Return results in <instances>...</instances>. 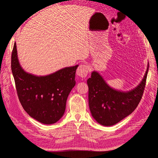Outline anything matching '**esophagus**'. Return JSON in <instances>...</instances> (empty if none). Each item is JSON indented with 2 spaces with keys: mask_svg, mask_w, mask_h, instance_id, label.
Returning a JSON list of instances; mask_svg holds the SVG:
<instances>
[{
  "mask_svg": "<svg viewBox=\"0 0 158 158\" xmlns=\"http://www.w3.org/2000/svg\"><path fill=\"white\" fill-rule=\"evenodd\" d=\"M89 72V67L88 65L80 64L76 70L77 75L81 78H85L87 76Z\"/></svg>",
  "mask_w": 158,
  "mask_h": 158,
  "instance_id": "esophagus-1",
  "label": "esophagus"
}]
</instances>
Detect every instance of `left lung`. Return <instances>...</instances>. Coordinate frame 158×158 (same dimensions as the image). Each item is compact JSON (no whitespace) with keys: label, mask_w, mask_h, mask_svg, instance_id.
Returning a JSON list of instances; mask_svg holds the SVG:
<instances>
[{"label":"left lung","mask_w":158,"mask_h":158,"mask_svg":"<svg viewBox=\"0 0 158 158\" xmlns=\"http://www.w3.org/2000/svg\"><path fill=\"white\" fill-rule=\"evenodd\" d=\"M148 69L149 63L141 82L127 92L110 87L97 71H93L87 84L89 110L95 120L102 125L112 126L135 111L144 92Z\"/></svg>","instance_id":"obj_1"}]
</instances>
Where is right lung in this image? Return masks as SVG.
<instances>
[{"instance_id": "obj_1", "label": "right lung", "mask_w": 158, "mask_h": 158, "mask_svg": "<svg viewBox=\"0 0 158 158\" xmlns=\"http://www.w3.org/2000/svg\"><path fill=\"white\" fill-rule=\"evenodd\" d=\"M78 66L65 67L46 76L26 73L19 63L14 43L11 69L19 100L27 113L45 125L54 124L61 118L69 95L76 84Z\"/></svg>"}]
</instances>
